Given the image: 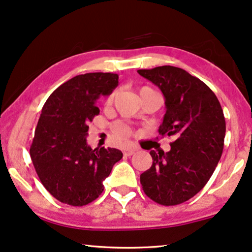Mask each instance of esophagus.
<instances>
[{
	"mask_svg": "<svg viewBox=\"0 0 252 252\" xmlns=\"http://www.w3.org/2000/svg\"><path fill=\"white\" fill-rule=\"evenodd\" d=\"M136 148H126V150H125V152H123V154L126 155V157H131V155H133L134 153H136Z\"/></svg>",
	"mask_w": 252,
	"mask_h": 252,
	"instance_id": "1",
	"label": "esophagus"
}]
</instances>
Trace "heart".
<instances>
[{"label": "heart", "instance_id": "1", "mask_svg": "<svg viewBox=\"0 0 252 252\" xmlns=\"http://www.w3.org/2000/svg\"><path fill=\"white\" fill-rule=\"evenodd\" d=\"M143 89H148V88H143ZM143 89H141V90H143ZM114 97H115V92H112V94L107 97V99H106V102H107V104H109V102H112L113 99H114Z\"/></svg>", "mask_w": 252, "mask_h": 252}]
</instances>
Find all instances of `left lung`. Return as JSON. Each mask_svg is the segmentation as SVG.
I'll return each mask as SVG.
<instances>
[{
    "label": "left lung",
    "instance_id": "obj_1",
    "mask_svg": "<svg viewBox=\"0 0 252 252\" xmlns=\"http://www.w3.org/2000/svg\"><path fill=\"white\" fill-rule=\"evenodd\" d=\"M160 88L166 112L158 132L173 136L171 150L151 151L153 164L140 175L146 195L162 205H176L200 192L222 154L226 123L220 102L210 88L173 66L139 69Z\"/></svg>",
    "mask_w": 252,
    "mask_h": 252
}]
</instances>
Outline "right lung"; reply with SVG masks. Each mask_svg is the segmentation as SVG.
Wrapping results in <instances>:
<instances>
[{"instance_id":"1","label":"right lung","mask_w":252,"mask_h":252,"mask_svg":"<svg viewBox=\"0 0 252 252\" xmlns=\"http://www.w3.org/2000/svg\"><path fill=\"white\" fill-rule=\"evenodd\" d=\"M119 75L87 73L63 83L42 108L30 154L45 189L63 203L82 207L104 190L102 182L123 157L116 148L87 144L95 101L118 87Z\"/></svg>"}]
</instances>
